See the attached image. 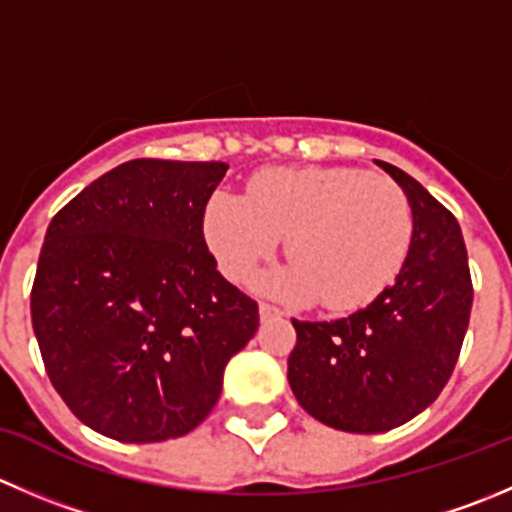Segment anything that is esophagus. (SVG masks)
I'll use <instances>...</instances> for the list:
<instances>
[{
  "instance_id": "1",
  "label": "esophagus",
  "mask_w": 512,
  "mask_h": 512,
  "mask_svg": "<svg viewBox=\"0 0 512 512\" xmlns=\"http://www.w3.org/2000/svg\"><path fill=\"white\" fill-rule=\"evenodd\" d=\"M282 312L277 310V307H272V305H267V302H262L260 305V320L265 322V320H272V317H280Z\"/></svg>"
}]
</instances>
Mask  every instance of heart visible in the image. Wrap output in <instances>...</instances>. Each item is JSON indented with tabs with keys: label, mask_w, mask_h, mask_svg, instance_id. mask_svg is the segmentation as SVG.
I'll return each instance as SVG.
<instances>
[{
	"label": "heart",
	"mask_w": 512,
	"mask_h": 512,
	"mask_svg": "<svg viewBox=\"0 0 512 512\" xmlns=\"http://www.w3.org/2000/svg\"><path fill=\"white\" fill-rule=\"evenodd\" d=\"M413 230L403 187L350 167L260 172L247 197L217 192L205 212V240L232 282L252 277L287 237L292 265L262 290L335 312L367 305L398 277Z\"/></svg>",
	"instance_id": "heart-1"
}]
</instances>
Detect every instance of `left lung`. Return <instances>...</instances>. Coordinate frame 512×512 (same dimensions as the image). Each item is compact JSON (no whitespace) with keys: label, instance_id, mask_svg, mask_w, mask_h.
Returning <instances> with one entry per match:
<instances>
[{"label":"left lung","instance_id":"obj_1","mask_svg":"<svg viewBox=\"0 0 512 512\" xmlns=\"http://www.w3.org/2000/svg\"><path fill=\"white\" fill-rule=\"evenodd\" d=\"M413 207V245L395 282L352 315L292 320L287 380L315 420L345 433H385L435 403L453 375L473 307L458 220L408 172L375 160Z\"/></svg>","mask_w":512,"mask_h":512}]
</instances>
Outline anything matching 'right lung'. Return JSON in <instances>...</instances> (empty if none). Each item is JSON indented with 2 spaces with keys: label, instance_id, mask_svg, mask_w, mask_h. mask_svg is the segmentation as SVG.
<instances>
[{
  "label": "right lung",
  "instance_id": "1",
  "mask_svg": "<svg viewBox=\"0 0 512 512\" xmlns=\"http://www.w3.org/2000/svg\"><path fill=\"white\" fill-rule=\"evenodd\" d=\"M225 172V162H124L49 222L34 335L54 390L107 438L195 430L257 332V302L217 272L202 232Z\"/></svg>",
  "mask_w": 512,
  "mask_h": 512
}]
</instances>
